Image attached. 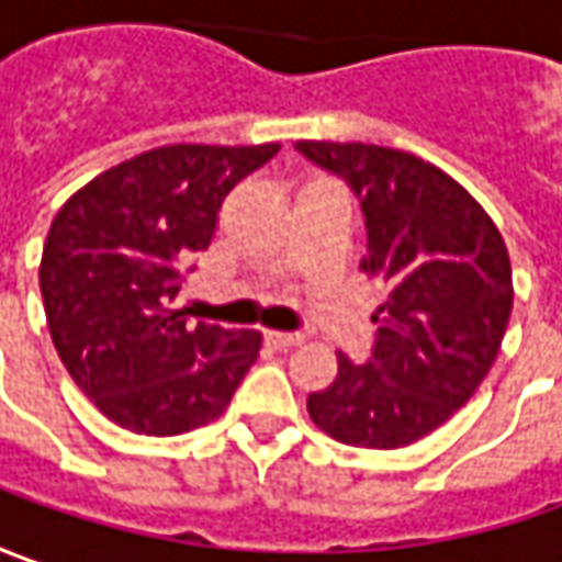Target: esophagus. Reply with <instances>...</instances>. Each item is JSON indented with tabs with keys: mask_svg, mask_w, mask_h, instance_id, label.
<instances>
[{
	"mask_svg": "<svg viewBox=\"0 0 562 562\" xmlns=\"http://www.w3.org/2000/svg\"><path fill=\"white\" fill-rule=\"evenodd\" d=\"M263 341L277 351H285V348H295L301 336H295V333H263Z\"/></svg>",
	"mask_w": 562,
	"mask_h": 562,
	"instance_id": "34e87169",
	"label": "esophagus"
}]
</instances>
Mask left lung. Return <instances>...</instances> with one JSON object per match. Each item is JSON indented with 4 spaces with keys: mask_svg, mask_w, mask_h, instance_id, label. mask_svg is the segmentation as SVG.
<instances>
[{
    "mask_svg": "<svg viewBox=\"0 0 562 562\" xmlns=\"http://www.w3.org/2000/svg\"><path fill=\"white\" fill-rule=\"evenodd\" d=\"M295 151L351 186L367 226L360 267L392 285L370 358L339 355V373L307 395V414L341 445L404 448L488 376L513 307L507 245L482 204L423 158L363 143Z\"/></svg>",
    "mask_w": 562,
    "mask_h": 562,
    "instance_id": "obj_1",
    "label": "left lung"
}]
</instances>
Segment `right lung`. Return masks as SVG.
Here are the masks:
<instances>
[{"label":"right lung","instance_id":"obj_1","mask_svg":"<svg viewBox=\"0 0 562 562\" xmlns=\"http://www.w3.org/2000/svg\"><path fill=\"white\" fill-rule=\"evenodd\" d=\"M280 151L165 146L95 177L55 214L40 263L52 341L80 392L139 436L217 419L258 360L261 333L177 311L233 186Z\"/></svg>","mask_w":562,"mask_h":562}]
</instances>
